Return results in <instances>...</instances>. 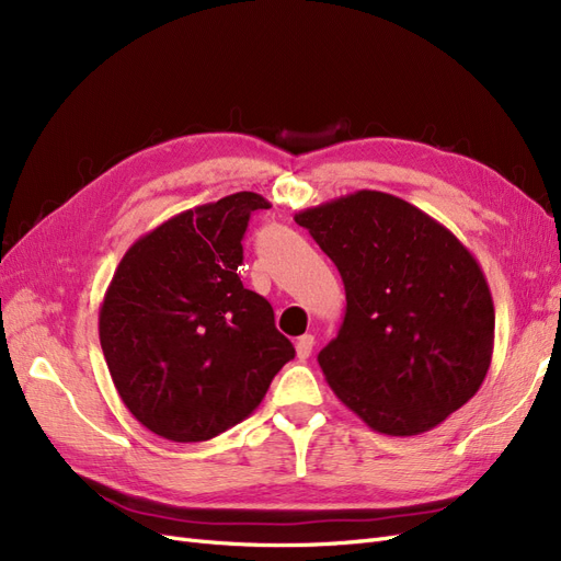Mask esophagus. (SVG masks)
Wrapping results in <instances>:
<instances>
[{"instance_id": "obj_1", "label": "esophagus", "mask_w": 561, "mask_h": 561, "mask_svg": "<svg viewBox=\"0 0 561 561\" xmlns=\"http://www.w3.org/2000/svg\"><path fill=\"white\" fill-rule=\"evenodd\" d=\"M313 344H316L313 334H304V336H299V339H297V344H295V348H297V358H299V360H307L309 355H311V351H313Z\"/></svg>"}]
</instances>
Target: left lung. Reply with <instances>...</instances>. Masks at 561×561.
Returning a JSON list of instances; mask_svg holds the SVG:
<instances>
[{
	"label": "left lung",
	"instance_id": "1",
	"mask_svg": "<svg viewBox=\"0 0 561 561\" xmlns=\"http://www.w3.org/2000/svg\"><path fill=\"white\" fill-rule=\"evenodd\" d=\"M346 290L325 381L371 431L439 426L478 393L494 353V301L472 252L431 215L363 190L295 215Z\"/></svg>",
	"mask_w": 561,
	"mask_h": 561
}]
</instances>
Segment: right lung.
<instances>
[{
  "instance_id": "1",
  "label": "right lung",
  "mask_w": 561,
  "mask_h": 561,
  "mask_svg": "<svg viewBox=\"0 0 561 561\" xmlns=\"http://www.w3.org/2000/svg\"><path fill=\"white\" fill-rule=\"evenodd\" d=\"M271 203L239 192L135 241L100 307V346L128 412L173 443H206L257 410L295 358L271 304L243 287V233Z\"/></svg>"
}]
</instances>
